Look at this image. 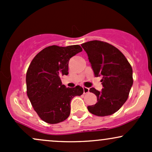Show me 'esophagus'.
Masks as SVG:
<instances>
[{"label": "esophagus", "mask_w": 152, "mask_h": 152, "mask_svg": "<svg viewBox=\"0 0 152 152\" xmlns=\"http://www.w3.org/2000/svg\"><path fill=\"white\" fill-rule=\"evenodd\" d=\"M83 94H86L89 92V88H87V87H83Z\"/></svg>", "instance_id": "34e87169"}]
</instances>
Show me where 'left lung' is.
I'll list each match as a JSON object with an SVG mask.
<instances>
[{
  "label": "left lung",
  "mask_w": 152,
  "mask_h": 152,
  "mask_svg": "<svg viewBox=\"0 0 152 152\" xmlns=\"http://www.w3.org/2000/svg\"><path fill=\"white\" fill-rule=\"evenodd\" d=\"M81 46L87 53L95 76H102V91L89 89L98 102L87 109L98 116L114 114L129 97L133 84L132 66L117 48L106 42L94 40L82 43Z\"/></svg>",
  "instance_id": "8db88e82"
}]
</instances>
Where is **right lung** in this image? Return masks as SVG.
Masks as SVG:
<instances>
[{
  "label": "right lung",
  "instance_id": "add662e5",
  "mask_svg": "<svg viewBox=\"0 0 152 152\" xmlns=\"http://www.w3.org/2000/svg\"><path fill=\"white\" fill-rule=\"evenodd\" d=\"M82 51L79 45L50 46L34 57L26 73L27 95L37 114L48 124H58L69 116L70 103L83 93L81 86L66 88L61 78L69 74V61Z\"/></svg>",
  "mask_w": 152,
  "mask_h": 152
}]
</instances>
